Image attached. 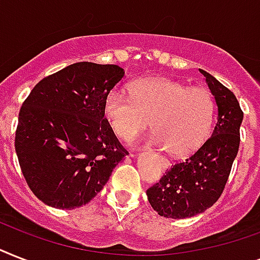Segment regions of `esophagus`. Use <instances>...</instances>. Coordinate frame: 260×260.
<instances>
[{"label":"esophagus","mask_w":260,"mask_h":260,"mask_svg":"<svg viewBox=\"0 0 260 260\" xmlns=\"http://www.w3.org/2000/svg\"><path fill=\"white\" fill-rule=\"evenodd\" d=\"M159 162H160V166H162L163 169H167V167L170 166V162H169V159H166V158H160V160H159Z\"/></svg>","instance_id":"34e87169"}]
</instances>
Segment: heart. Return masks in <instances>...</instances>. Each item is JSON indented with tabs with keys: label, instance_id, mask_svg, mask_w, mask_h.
Instances as JSON below:
<instances>
[{
	"label": "heart",
	"instance_id": "1",
	"mask_svg": "<svg viewBox=\"0 0 260 260\" xmlns=\"http://www.w3.org/2000/svg\"><path fill=\"white\" fill-rule=\"evenodd\" d=\"M125 90L106 94L104 114L118 139L129 142L148 126L151 142L174 156H185L205 142L213 125L216 102L205 87H189L169 78H142Z\"/></svg>",
	"mask_w": 260,
	"mask_h": 260
}]
</instances>
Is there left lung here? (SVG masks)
Listing matches in <instances>:
<instances>
[{
  "mask_svg": "<svg viewBox=\"0 0 260 260\" xmlns=\"http://www.w3.org/2000/svg\"><path fill=\"white\" fill-rule=\"evenodd\" d=\"M218 108L212 136L185 160L174 163L166 174L147 189V197L158 214L169 218L193 217L221 197L240 144L243 110L238 98L201 70Z\"/></svg>",
  "mask_w": 260,
  "mask_h": 260,
  "instance_id": "left-lung-1",
  "label": "left lung"
}]
</instances>
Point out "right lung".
I'll use <instances>...</instances> for the list:
<instances>
[{
	"label": "right lung",
	"instance_id": "add662e5",
	"mask_svg": "<svg viewBox=\"0 0 260 260\" xmlns=\"http://www.w3.org/2000/svg\"><path fill=\"white\" fill-rule=\"evenodd\" d=\"M122 77L117 64L74 63L43 78L22 102L14 148L40 201L86 205L128 154L104 117L106 94Z\"/></svg>",
	"mask_w": 260,
	"mask_h": 260
}]
</instances>
